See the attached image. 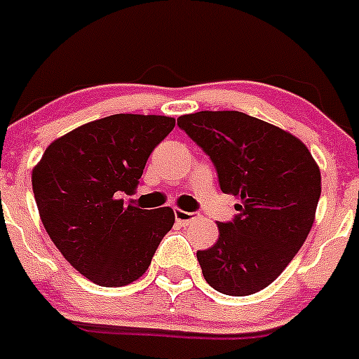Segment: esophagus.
I'll list each match as a JSON object with an SVG mask.
<instances>
[{
    "label": "esophagus",
    "mask_w": 359,
    "mask_h": 359,
    "mask_svg": "<svg viewBox=\"0 0 359 359\" xmlns=\"http://www.w3.org/2000/svg\"><path fill=\"white\" fill-rule=\"evenodd\" d=\"M175 217H176V223L181 224V226H188V224H190L197 216H195V212H187V210L176 209Z\"/></svg>",
    "instance_id": "1"
}]
</instances>
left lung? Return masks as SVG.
<instances>
[{
	"instance_id": "1",
	"label": "left lung",
	"mask_w": 359,
	"mask_h": 359,
	"mask_svg": "<svg viewBox=\"0 0 359 359\" xmlns=\"http://www.w3.org/2000/svg\"><path fill=\"white\" fill-rule=\"evenodd\" d=\"M178 126L209 155L238 214L217 223L219 238L197 259L205 282L226 295L256 294L275 282L315 221L320 168L290 133L236 110H202Z\"/></svg>"
}]
</instances>
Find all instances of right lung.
I'll return each mask as SVG.
<instances>
[{"label":"right lung","mask_w":359,"mask_h":359,"mask_svg":"<svg viewBox=\"0 0 359 359\" xmlns=\"http://www.w3.org/2000/svg\"><path fill=\"white\" fill-rule=\"evenodd\" d=\"M175 124L165 116L103 117L55 140L32 169L44 230L93 283L123 287L138 280L175 224L171 207L149 210L124 202Z\"/></svg>","instance_id":"add662e5"}]
</instances>
